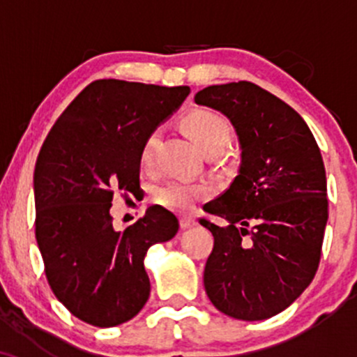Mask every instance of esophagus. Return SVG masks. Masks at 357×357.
<instances>
[{
    "instance_id": "obj_1",
    "label": "esophagus",
    "mask_w": 357,
    "mask_h": 357,
    "mask_svg": "<svg viewBox=\"0 0 357 357\" xmlns=\"http://www.w3.org/2000/svg\"><path fill=\"white\" fill-rule=\"evenodd\" d=\"M195 223H196V221L191 215H181V216H179V225H181V228H190Z\"/></svg>"
}]
</instances>
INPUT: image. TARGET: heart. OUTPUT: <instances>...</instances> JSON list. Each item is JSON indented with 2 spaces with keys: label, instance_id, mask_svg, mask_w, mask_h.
<instances>
[{
  "label": "heart",
  "instance_id": "heart-1",
  "mask_svg": "<svg viewBox=\"0 0 357 357\" xmlns=\"http://www.w3.org/2000/svg\"><path fill=\"white\" fill-rule=\"evenodd\" d=\"M181 124L195 142L208 155L223 153L233 137V127L228 119L210 109H192L184 114ZM159 144V132L151 130L147 134L139 153V162L144 171L155 167V151ZM211 188L203 181H188V179H173L162 184L154 192L155 203L173 211H188L196 202L210 195Z\"/></svg>",
  "mask_w": 357,
  "mask_h": 357
}]
</instances>
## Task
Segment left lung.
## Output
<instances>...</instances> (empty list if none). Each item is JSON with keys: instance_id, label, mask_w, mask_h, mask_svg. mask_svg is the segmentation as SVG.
I'll list each match as a JSON object with an SVG mask.
<instances>
[{"instance_id": "left-lung-1", "label": "left lung", "mask_w": 357, "mask_h": 357, "mask_svg": "<svg viewBox=\"0 0 357 357\" xmlns=\"http://www.w3.org/2000/svg\"><path fill=\"white\" fill-rule=\"evenodd\" d=\"M231 121L238 132L240 174L203 211L213 233L204 289L220 312L264 321L287 309L319 268L329 216L317 142L298 114L252 82L211 85L195 96Z\"/></svg>"}]
</instances>
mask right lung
<instances>
[{"label":"right lung","mask_w":357,"mask_h":357,"mask_svg":"<svg viewBox=\"0 0 357 357\" xmlns=\"http://www.w3.org/2000/svg\"><path fill=\"white\" fill-rule=\"evenodd\" d=\"M190 87L92 82L60 114L35 166V236L55 297L80 321L112 327L144 307L147 248L171 240L178 218L151 206L124 230L110 216L114 192L141 191L139 153Z\"/></svg>","instance_id":"right-lung-1"}]
</instances>
